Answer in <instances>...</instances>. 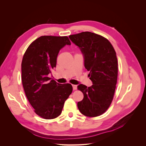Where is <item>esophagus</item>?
<instances>
[{"label":"esophagus","instance_id":"obj_1","mask_svg":"<svg viewBox=\"0 0 146 146\" xmlns=\"http://www.w3.org/2000/svg\"><path fill=\"white\" fill-rule=\"evenodd\" d=\"M72 87H73V90H76L77 88V86L76 85H72Z\"/></svg>","mask_w":146,"mask_h":146}]
</instances>
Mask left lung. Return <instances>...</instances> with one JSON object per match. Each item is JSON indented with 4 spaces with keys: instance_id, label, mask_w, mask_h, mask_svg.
Instances as JSON below:
<instances>
[{
    "instance_id": "obj_1",
    "label": "left lung",
    "mask_w": 146,
    "mask_h": 146,
    "mask_svg": "<svg viewBox=\"0 0 146 146\" xmlns=\"http://www.w3.org/2000/svg\"><path fill=\"white\" fill-rule=\"evenodd\" d=\"M69 38L77 46L84 57V66L90 71L93 85L87 87L80 84L77 89L84 94L77 103L81 114L98 117L105 113L113 99L118 76L116 52L105 37L90 32L72 35Z\"/></svg>"
}]
</instances>
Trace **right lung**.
<instances>
[{
	"instance_id": "add662e5",
	"label": "right lung",
	"mask_w": 146,
	"mask_h": 146,
	"mask_svg": "<svg viewBox=\"0 0 146 146\" xmlns=\"http://www.w3.org/2000/svg\"><path fill=\"white\" fill-rule=\"evenodd\" d=\"M70 44L68 36H42L33 41L23 56L24 90L35 113L44 119L58 117L72 92L70 84H59L48 77L56 66L59 50Z\"/></svg>"
}]
</instances>
